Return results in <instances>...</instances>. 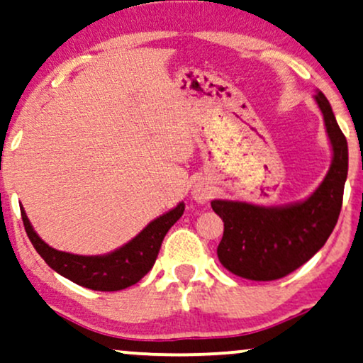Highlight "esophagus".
<instances>
[{"label":"esophagus","mask_w":363,"mask_h":363,"mask_svg":"<svg viewBox=\"0 0 363 363\" xmlns=\"http://www.w3.org/2000/svg\"><path fill=\"white\" fill-rule=\"evenodd\" d=\"M191 195H193V199L199 201V203H205V201L210 200L211 190L206 183H196V185L193 186Z\"/></svg>","instance_id":"obj_1"}]
</instances>
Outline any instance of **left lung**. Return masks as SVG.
<instances>
[{
  "mask_svg": "<svg viewBox=\"0 0 363 363\" xmlns=\"http://www.w3.org/2000/svg\"><path fill=\"white\" fill-rule=\"evenodd\" d=\"M315 100L323 113L333 160L325 180L307 200L280 208L211 201L225 227L216 255L228 272L242 279L268 281L286 277L308 262L335 228L348 172V147L325 95L318 91Z\"/></svg>",
  "mask_w": 363,
  "mask_h": 363,
  "instance_id": "8db88e82",
  "label": "left lung"
}]
</instances>
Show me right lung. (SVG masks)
I'll list each match as a JSON object with an SVG mask.
<instances>
[{
	"mask_svg": "<svg viewBox=\"0 0 363 363\" xmlns=\"http://www.w3.org/2000/svg\"><path fill=\"white\" fill-rule=\"evenodd\" d=\"M183 211L185 205L180 203L168 213L153 220L125 247L103 257H83L55 250L38 237L23 208L21 218L35 250L55 272L86 289L116 291L135 285L152 270L164 235L177 223Z\"/></svg>",
	"mask_w": 363,
	"mask_h": 363,
	"instance_id": "1",
	"label": "right lung"
}]
</instances>
